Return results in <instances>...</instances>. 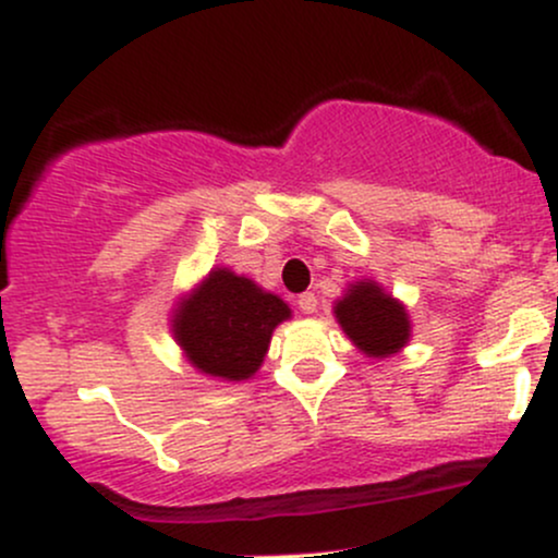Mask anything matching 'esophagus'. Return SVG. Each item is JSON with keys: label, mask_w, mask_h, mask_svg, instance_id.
I'll use <instances>...</instances> for the list:
<instances>
[{"label": "esophagus", "mask_w": 558, "mask_h": 558, "mask_svg": "<svg viewBox=\"0 0 558 558\" xmlns=\"http://www.w3.org/2000/svg\"><path fill=\"white\" fill-rule=\"evenodd\" d=\"M299 310L304 312V315H315L317 312V296L312 291H306V293H301L299 296Z\"/></svg>", "instance_id": "obj_1"}]
</instances>
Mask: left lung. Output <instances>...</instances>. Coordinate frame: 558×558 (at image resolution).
I'll list each match as a JSON object with an SVG mask.
<instances>
[{"mask_svg":"<svg viewBox=\"0 0 558 558\" xmlns=\"http://www.w3.org/2000/svg\"><path fill=\"white\" fill-rule=\"evenodd\" d=\"M336 317L345 336L369 356L396 354L409 341L407 310L373 280L351 286L336 304Z\"/></svg>","mask_w":558,"mask_h":558,"instance_id":"8db88e82","label":"left lung"}]
</instances>
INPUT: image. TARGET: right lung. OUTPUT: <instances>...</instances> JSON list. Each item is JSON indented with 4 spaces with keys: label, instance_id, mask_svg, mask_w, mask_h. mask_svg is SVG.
Returning <instances> with one entry per match:
<instances>
[{
    "label": "right lung",
    "instance_id": "1",
    "mask_svg": "<svg viewBox=\"0 0 558 558\" xmlns=\"http://www.w3.org/2000/svg\"><path fill=\"white\" fill-rule=\"evenodd\" d=\"M291 310L272 293L230 270H215L178 306L175 338L202 373L246 380L259 369L275 325Z\"/></svg>",
    "mask_w": 558,
    "mask_h": 558
}]
</instances>
